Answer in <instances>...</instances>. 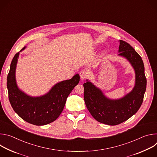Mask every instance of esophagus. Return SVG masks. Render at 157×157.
I'll return each instance as SVG.
<instances>
[{
  "mask_svg": "<svg viewBox=\"0 0 157 157\" xmlns=\"http://www.w3.org/2000/svg\"><path fill=\"white\" fill-rule=\"evenodd\" d=\"M79 75H80V77H81V79L82 80H84L86 78H87L89 76V73L88 72L86 71V70H82L80 71L79 73Z\"/></svg>",
  "mask_w": 157,
  "mask_h": 157,
  "instance_id": "34e87169",
  "label": "esophagus"
}]
</instances>
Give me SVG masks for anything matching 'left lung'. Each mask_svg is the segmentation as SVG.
<instances>
[{"label":"left lung","mask_w":157,"mask_h":157,"mask_svg":"<svg viewBox=\"0 0 157 157\" xmlns=\"http://www.w3.org/2000/svg\"><path fill=\"white\" fill-rule=\"evenodd\" d=\"M118 55L125 58L135 71V86L122 98L113 99L106 97L101 89L91 81L84 83V99L92 116L98 122L109 125L124 122L135 114L140 107L146 91L147 79L144 62L140 56L130 44L119 40Z\"/></svg>","instance_id":"obj_1"}]
</instances>
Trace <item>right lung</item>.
Here are the masks:
<instances>
[{
    "label": "right lung",
    "mask_w": 157,
    "mask_h": 157,
    "mask_svg": "<svg viewBox=\"0 0 157 157\" xmlns=\"http://www.w3.org/2000/svg\"><path fill=\"white\" fill-rule=\"evenodd\" d=\"M20 52L14 56L7 76L9 101L14 111L25 121L35 125L48 124L62 113L67 98L79 82V75L76 74L70 79L56 83L43 96H30L20 90L16 81L15 70Z\"/></svg>",
    "instance_id": "obj_1"
}]
</instances>
